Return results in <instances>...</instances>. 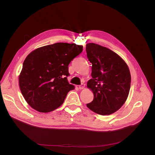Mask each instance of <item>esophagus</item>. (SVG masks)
Returning a JSON list of instances; mask_svg holds the SVG:
<instances>
[{"label": "esophagus", "mask_w": 155, "mask_h": 155, "mask_svg": "<svg viewBox=\"0 0 155 155\" xmlns=\"http://www.w3.org/2000/svg\"><path fill=\"white\" fill-rule=\"evenodd\" d=\"M85 85L84 83H81L80 85L79 86V88L80 89V90H81V89H83L84 88H85Z\"/></svg>", "instance_id": "34e87169"}]
</instances>
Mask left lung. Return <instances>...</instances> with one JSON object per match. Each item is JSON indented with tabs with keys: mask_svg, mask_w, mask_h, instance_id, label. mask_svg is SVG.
<instances>
[{
	"mask_svg": "<svg viewBox=\"0 0 155 155\" xmlns=\"http://www.w3.org/2000/svg\"><path fill=\"white\" fill-rule=\"evenodd\" d=\"M88 61L92 63V79L87 87L94 99L87 106L100 115H109L120 109L128 97L130 74L127 64L113 51L94 43L86 45Z\"/></svg>",
	"mask_w": 155,
	"mask_h": 155,
	"instance_id": "left-lung-1",
	"label": "left lung"
}]
</instances>
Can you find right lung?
<instances>
[{
    "label": "right lung",
    "instance_id": "add662e5",
    "mask_svg": "<svg viewBox=\"0 0 155 155\" xmlns=\"http://www.w3.org/2000/svg\"><path fill=\"white\" fill-rule=\"evenodd\" d=\"M83 51V46L57 43L42 46L26 58L18 78L22 94L29 105L49 112L61 105L74 89L67 77L68 64Z\"/></svg>",
    "mask_w": 155,
    "mask_h": 155
}]
</instances>
